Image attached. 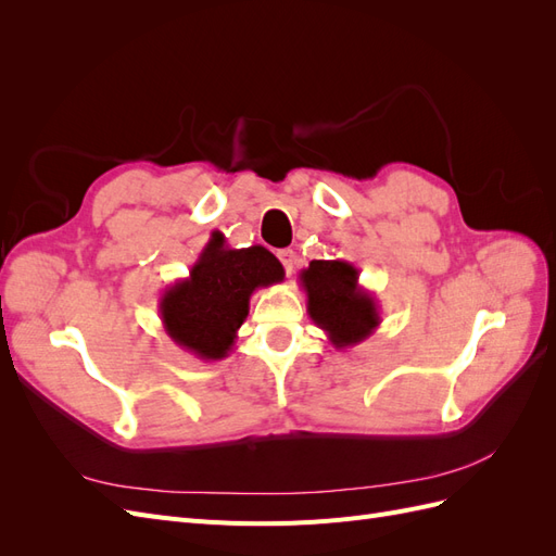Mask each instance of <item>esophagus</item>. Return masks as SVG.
I'll list each match as a JSON object with an SVG mask.
<instances>
[{
  "mask_svg": "<svg viewBox=\"0 0 556 556\" xmlns=\"http://www.w3.org/2000/svg\"><path fill=\"white\" fill-rule=\"evenodd\" d=\"M278 260H280V264H282V268H285V274L288 276H292V271H294V252L292 250H280L278 252Z\"/></svg>",
  "mask_w": 556,
  "mask_h": 556,
  "instance_id": "esophagus-1",
  "label": "esophagus"
}]
</instances>
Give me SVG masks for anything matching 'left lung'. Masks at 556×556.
<instances>
[{
    "label": "left lung",
    "mask_w": 556,
    "mask_h": 556,
    "mask_svg": "<svg viewBox=\"0 0 556 556\" xmlns=\"http://www.w3.org/2000/svg\"><path fill=\"white\" fill-rule=\"evenodd\" d=\"M308 315L336 350L362 343L380 327L376 296L359 285V268L345 260H313L299 274Z\"/></svg>",
    "instance_id": "obj_1"
}]
</instances>
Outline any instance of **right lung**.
Here are the masks:
<instances>
[{
  "label": "right lung",
  "instance_id": "obj_1",
  "mask_svg": "<svg viewBox=\"0 0 556 556\" xmlns=\"http://www.w3.org/2000/svg\"><path fill=\"white\" fill-rule=\"evenodd\" d=\"M282 278V264L266 248H229L215 231L190 276L169 285L160 296L162 327L197 359H225L245 323L252 292Z\"/></svg>",
  "mask_w": 556,
  "mask_h": 556
}]
</instances>
